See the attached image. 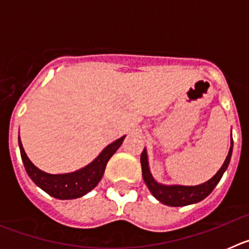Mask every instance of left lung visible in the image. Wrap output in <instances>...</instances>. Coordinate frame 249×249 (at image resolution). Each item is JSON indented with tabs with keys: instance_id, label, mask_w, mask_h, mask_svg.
<instances>
[{
	"instance_id": "8db88e82",
	"label": "left lung",
	"mask_w": 249,
	"mask_h": 249,
	"mask_svg": "<svg viewBox=\"0 0 249 249\" xmlns=\"http://www.w3.org/2000/svg\"><path fill=\"white\" fill-rule=\"evenodd\" d=\"M233 151V140L232 133H231V147L228 151V156L224 160L223 164L218 169V172L215 173L211 179L202 184L197 186H182V184H162L157 182L153 178L149 169L148 156H147V149L144 147L142 155H141V166H142V176H143L144 183L148 187L149 192L153 195L156 199L160 203L171 207H183L188 204H195L197 202H201L208 195H211L214 187L221 181L222 176L226 172L228 164H230L231 157H232Z\"/></svg>"
}]
</instances>
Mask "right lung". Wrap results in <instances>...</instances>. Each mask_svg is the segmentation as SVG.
<instances>
[{
    "instance_id": "right-lung-1",
    "label": "right lung",
    "mask_w": 249,
    "mask_h": 249,
    "mask_svg": "<svg viewBox=\"0 0 249 249\" xmlns=\"http://www.w3.org/2000/svg\"><path fill=\"white\" fill-rule=\"evenodd\" d=\"M124 137L126 136H122L121 138L109 143L107 147H105L100 155L87 166L77 169L74 172L59 173V175L47 173L35 166L26 155L19 137L18 146L26 172L36 186H38L47 195L52 196L57 199H74L87 195L97 186L105 173L107 162L120 148Z\"/></svg>"
}]
</instances>
